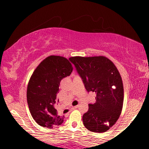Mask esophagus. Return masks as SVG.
<instances>
[{"label":"esophagus","instance_id":"esophagus-1","mask_svg":"<svg viewBox=\"0 0 149 149\" xmlns=\"http://www.w3.org/2000/svg\"><path fill=\"white\" fill-rule=\"evenodd\" d=\"M78 107H79V105L75 106V107H72V110H75V109H76V108H77Z\"/></svg>","mask_w":149,"mask_h":149}]
</instances>
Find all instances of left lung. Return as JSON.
I'll return each instance as SVG.
<instances>
[{"instance_id":"left-lung-1","label":"left lung","mask_w":149,"mask_h":149,"mask_svg":"<svg viewBox=\"0 0 149 149\" xmlns=\"http://www.w3.org/2000/svg\"><path fill=\"white\" fill-rule=\"evenodd\" d=\"M88 92L96 94V102L89 104L83 122L92 132L102 133L119 118L123 102L122 79L116 67L104 56L70 58Z\"/></svg>"}]
</instances>
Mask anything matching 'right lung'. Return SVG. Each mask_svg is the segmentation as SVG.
<instances>
[{"label":"right lung","mask_w":149,"mask_h":149,"mask_svg":"<svg viewBox=\"0 0 149 149\" xmlns=\"http://www.w3.org/2000/svg\"><path fill=\"white\" fill-rule=\"evenodd\" d=\"M73 67L64 57L50 56L40 63L30 78L27 100L32 117L39 125L52 128L64 122L55 108L61 80L71 74Z\"/></svg>","instance_id":"obj_1"}]
</instances>
